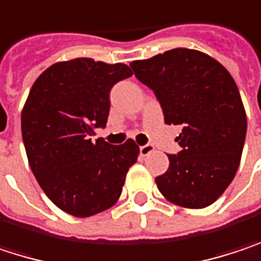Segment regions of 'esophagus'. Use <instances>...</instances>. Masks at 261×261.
Wrapping results in <instances>:
<instances>
[{
  "label": "esophagus",
  "mask_w": 261,
  "mask_h": 261,
  "mask_svg": "<svg viewBox=\"0 0 261 261\" xmlns=\"http://www.w3.org/2000/svg\"><path fill=\"white\" fill-rule=\"evenodd\" d=\"M154 150V147L151 146V144H146V146H141L140 147V154L141 156H147L148 153H151Z\"/></svg>",
  "instance_id": "obj_1"
}]
</instances>
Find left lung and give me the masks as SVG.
<instances>
[{
    "label": "left lung",
    "instance_id": "left-lung-1",
    "mask_svg": "<svg viewBox=\"0 0 261 261\" xmlns=\"http://www.w3.org/2000/svg\"><path fill=\"white\" fill-rule=\"evenodd\" d=\"M137 80L161 103L167 124H180V150L168 154V170L156 177L174 204L203 209L216 201L234 177L246 137V115L238 85L212 57L176 48L132 61Z\"/></svg>",
    "mask_w": 261,
    "mask_h": 261
}]
</instances>
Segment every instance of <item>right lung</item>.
Returning a JSON list of instances; mask_svg holds the SVG:
<instances>
[{"label": "right lung", "mask_w": 261, "mask_h": 261, "mask_svg": "<svg viewBox=\"0 0 261 261\" xmlns=\"http://www.w3.org/2000/svg\"><path fill=\"white\" fill-rule=\"evenodd\" d=\"M132 76L126 64L75 58L48 67L33 84L20 115L33 174L48 198L78 218L110 209L118 200L140 147L91 143L110 115V93Z\"/></svg>", "instance_id": "right-lung-1"}]
</instances>
